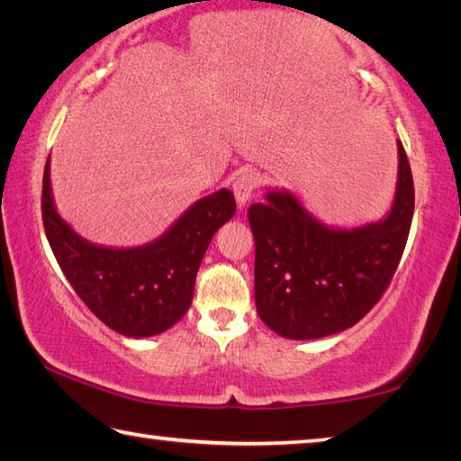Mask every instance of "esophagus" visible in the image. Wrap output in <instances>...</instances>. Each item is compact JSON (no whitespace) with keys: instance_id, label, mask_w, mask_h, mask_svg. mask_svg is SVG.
Wrapping results in <instances>:
<instances>
[{"instance_id":"34e87169","label":"esophagus","mask_w":461,"mask_h":461,"mask_svg":"<svg viewBox=\"0 0 461 461\" xmlns=\"http://www.w3.org/2000/svg\"><path fill=\"white\" fill-rule=\"evenodd\" d=\"M258 185H260V178L256 173H244L236 178V183H233V194H236L240 209H244L248 205Z\"/></svg>"}]
</instances>
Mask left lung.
Returning a JSON list of instances; mask_svg holds the SVG:
<instances>
[{"label": "left lung", "instance_id": "8db88e82", "mask_svg": "<svg viewBox=\"0 0 461 461\" xmlns=\"http://www.w3.org/2000/svg\"><path fill=\"white\" fill-rule=\"evenodd\" d=\"M394 199L378 221L327 225L293 191L268 189L249 207L256 311L286 339H319L356 325L386 291L407 244L415 189L401 140Z\"/></svg>", "mask_w": 461, "mask_h": 461}]
</instances>
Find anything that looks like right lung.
Listing matches in <instances>:
<instances>
[{
    "instance_id": "right-lung-1",
    "label": "right lung",
    "mask_w": 461,
    "mask_h": 461,
    "mask_svg": "<svg viewBox=\"0 0 461 461\" xmlns=\"http://www.w3.org/2000/svg\"><path fill=\"white\" fill-rule=\"evenodd\" d=\"M236 213L230 189L194 201L170 228L142 246H101L57 212L50 156L42 181V221L59 267L95 317L126 338H150L189 311L194 276L215 231Z\"/></svg>"
}]
</instances>
